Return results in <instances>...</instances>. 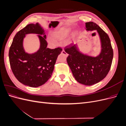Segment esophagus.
I'll return each instance as SVG.
<instances>
[{
	"mask_svg": "<svg viewBox=\"0 0 126 126\" xmlns=\"http://www.w3.org/2000/svg\"><path fill=\"white\" fill-rule=\"evenodd\" d=\"M62 53L63 54V55H66V56H68V54H67V53H66L65 51H64V50H63H63L62 51Z\"/></svg>",
	"mask_w": 126,
	"mask_h": 126,
	"instance_id": "34e87169",
	"label": "esophagus"
}]
</instances>
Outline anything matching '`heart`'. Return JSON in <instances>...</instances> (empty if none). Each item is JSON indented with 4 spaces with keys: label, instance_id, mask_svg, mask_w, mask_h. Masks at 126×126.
I'll return each mask as SVG.
<instances>
[{
    "label": "heart",
    "instance_id": "b5f03b06",
    "mask_svg": "<svg viewBox=\"0 0 126 126\" xmlns=\"http://www.w3.org/2000/svg\"><path fill=\"white\" fill-rule=\"evenodd\" d=\"M69 30L64 29L60 30H57V31L53 32L52 33V37L53 38L57 40H63L66 38V37L68 36L69 34Z\"/></svg>",
    "mask_w": 126,
    "mask_h": 126
}]
</instances>
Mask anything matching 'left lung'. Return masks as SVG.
Masks as SVG:
<instances>
[{"label":"left lung","instance_id":"1","mask_svg":"<svg viewBox=\"0 0 126 126\" xmlns=\"http://www.w3.org/2000/svg\"><path fill=\"white\" fill-rule=\"evenodd\" d=\"M87 30H96L99 35L101 51L96 57L85 55L78 51L76 45L70 44L64 48L69 54L67 62L75 79L80 83L91 86L104 79L111 68L113 52L108 35L94 22L85 23Z\"/></svg>","mask_w":126,"mask_h":126}]
</instances>
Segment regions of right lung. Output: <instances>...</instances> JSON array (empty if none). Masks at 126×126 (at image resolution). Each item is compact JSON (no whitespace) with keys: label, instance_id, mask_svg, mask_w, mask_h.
Here are the masks:
<instances>
[{"label":"right lung","instance_id":"obj_1","mask_svg":"<svg viewBox=\"0 0 126 126\" xmlns=\"http://www.w3.org/2000/svg\"><path fill=\"white\" fill-rule=\"evenodd\" d=\"M40 26L30 24L19 30L15 36L9 48V58L11 70L18 80L26 86L38 87L50 78L58 56L63 49L47 47L46 36ZM37 33L41 41L39 50L33 54L26 53L22 45L23 38L28 33Z\"/></svg>","mask_w":126,"mask_h":126}]
</instances>
